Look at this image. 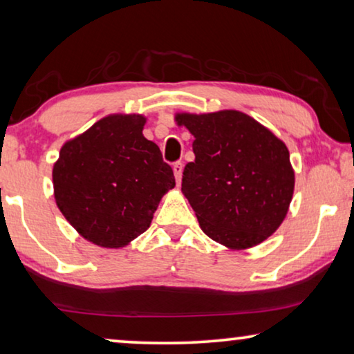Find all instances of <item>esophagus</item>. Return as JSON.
Masks as SVG:
<instances>
[{
  "instance_id": "obj_1",
  "label": "esophagus",
  "mask_w": 354,
  "mask_h": 354,
  "mask_svg": "<svg viewBox=\"0 0 354 354\" xmlns=\"http://www.w3.org/2000/svg\"><path fill=\"white\" fill-rule=\"evenodd\" d=\"M172 169H174V176H176L177 183H180V180H182V172H183V165H182L180 161H178V162H176V165L172 166Z\"/></svg>"
}]
</instances>
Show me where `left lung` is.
Here are the masks:
<instances>
[{
  "label": "left lung",
  "mask_w": 354,
  "mask_h": 354,
  "mask_svg": "<svg viewBox=\"0 0 354 354\" xmlns=\"http://www.w3.org/2000/svg\"><path fill=\"white\" fill-rule=\"evenodd\" d=\"M194 137V161L183 169L182 193L209 238L249 249L283 223L295 176L283 140L236 110L177 113Z\"/></svg>",
  "instance_id": "left-lung-1"
}]
</instances>
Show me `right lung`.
Here are the masks:
<instances>
[{
  "mask_svg": "<svg viewBox=\"0 0 354 354\" xmlns=\"http://www.w3.org/2000/svg\"><path fill=\"white\" fill-rule=\"evenodd\" d=\"M142 115H110L64 143L54 162L57 207L84 239L120 249L150 227L176 187L160 147L147 140Z\"/></svg>",
  "mask_w": 354,
  "mask_h": 354,
  "instance_id": "right-lung-1",
  "label": "right lung"
}]
</instances>
